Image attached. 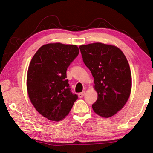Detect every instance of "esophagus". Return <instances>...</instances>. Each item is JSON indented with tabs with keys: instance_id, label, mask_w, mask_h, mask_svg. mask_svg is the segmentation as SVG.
I'll return each instance as SVG.
<instances>
[{
	"instance_id": "obj_1",
	"label": "esophagus",
	"mask_w": 153,
	"mask_h": 153,
	"mask_svg": "<svg viewBox=\"0 0 153 153\" xmlns=\"http://www.w3.org/2000/svg\"><path fill=\"white\" fill-rule=\"evenodd\" d=\"M85 95V92L84 91V92H80V93H79V94H78V96H79V98H82L83 97H84V96Z\"/></svg>"
}]
</instances>
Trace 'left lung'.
Here are the masks:
<instances>
[{
  "label": "left lung",
  "mask_w": 153,
  "mask_h": 153,
  "mask_svg": "<svg viewBox=\"0 0 153 153\" xmlns=\"http://www.w3.org/2000/svg\"><path fill=\"white\" fill-rule=\"evenodd\" d=\"M79 48L85 65L94 77L98 93L93 110L102 117H111L123 107L130 95L131 76L128 61L115 46L97 42Z\"/></svg>",
  "instance_id": "8db88e82"
}]
</instances>
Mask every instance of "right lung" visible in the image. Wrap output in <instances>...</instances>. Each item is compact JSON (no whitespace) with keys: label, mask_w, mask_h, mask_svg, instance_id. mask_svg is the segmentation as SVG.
Wrapping results in <instances>:
<instances>
[{"label":"right lung","mask_w":153,"mask_h":153,"mask_svg":"<svg viewBox=\"0 0 153 153\" xmlns=\"http://www.w3.org/2000/svg\"><path fill=\"white\" fill-rule=\"evenodd\" d=\"M78 55L76 45L47 44L38 49L30 62L28 95L36 111L49 120H63L78 98L66 79L67 68Z\"/></svg>","instance_id":"obj_1"}]
</instances>
